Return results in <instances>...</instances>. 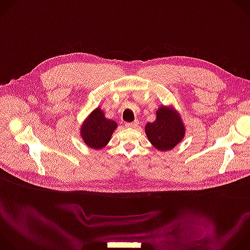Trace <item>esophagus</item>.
I'll return each instance as SVG.
<instances>
[{"label":"esophagus","instance_id":"1","mask_svg":"<svg viewBox=\"0 0 250 250\" xmlns=\"http://www.w3.org/2000/svg\"><path fill=\"white\" fill-rule=\"evenodd\" d=\"M125 125L129 128H136L137 127V122H131V123H126Z\"/></svg>","mask_w":250,"mask_h":250}]
</instances>
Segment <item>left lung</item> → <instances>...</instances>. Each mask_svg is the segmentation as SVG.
Masks as SVG:
<instances>
[{"mask_svg":"<svg viewBox=\"0 0 250 250\" xmlns=\"http://www.w3.org/2000/svg\"><path fill=\"white\" fill-rule=\"evenodd\" d=\"M150 144L160 151L174 148L185 135V125L176 111L162 105L156 111V120L146 125Z\"/></svg>","mask_w":250,"mask_h":250,"instance_id":"obj_1","label":"left lung"}]
</instances>
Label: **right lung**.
<instances>
[{"instance_id": "1", "label": "right lung", "mask_w": 250, "mask_h": 250, "mask_svg": "<svg viewBox=\"0 0 250 250\" xmlns=\"http://www.w3.org/2000/svg\"><path fill=\"white\" fill-rule=\"evenodd\" d=\"M117 127L118 124L113 120L106 119L104 112L98 106L84 121L80 135L87 146L98 150L108 145Z\"/></svg>"}]
</instances>
